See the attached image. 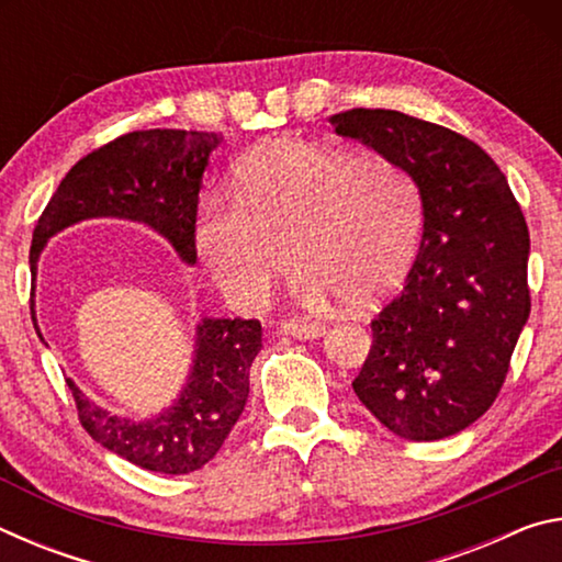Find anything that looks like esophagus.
Listing matches in <instances>:
<instances>
[{"instance_id": "34e87169", "label": "esophagus", "mask_w": 562, "mask_h": 562, "mask_svg": "<svg viewBox=\"0 0 562 562\" xmlns=\"http://www.w3.org/2000/svg\"><path fill=\"white\" fill-rule=\"evenodd\" d=\"M280 329L284 335L297 337V339H315L325 331V325H319L315 319H282Z\"/></svg>"}]
</instances>
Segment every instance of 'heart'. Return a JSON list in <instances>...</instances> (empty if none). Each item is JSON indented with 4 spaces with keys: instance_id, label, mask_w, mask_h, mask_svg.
<instances>
[{
    "instance_id": "heart-1",
    "label": "heart",
    "mask_w": 562,
    "mask_h": 562,
    "mask_svg": "<svg viewBox=\"0 0 562 562\" xmlns=\"http://www.w3.org/2000/svg\"><path fill=\"white\" fill-rule=\"evenodd\" d=\"M422 227L424 195L408 168L282 138L243 160L235 198H203L195 240L243 307L268 297L290 252L300 297L372 304L412 268Z\"/></svg>"
}]
</instances>
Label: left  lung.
<instances>
[{
    "label": "left lung",
    "instance_id": "1",
    "mask_svg": "<svg viewBox=\"0 0 562 562\" xmlns=\"http://www.w3.org/2000/svg\"><path fill=\"white\" fill-rule=\"evenodd\" d=\"M329 121L412 170L424 195L414 268L372 319L351 386L402 439H446L486 414L506 382L530 315L526 217L496 160L461 133L386 109Z\"/></svg>",
    "mask_w": 562,
    "mask_h": 562
}]
</instances>
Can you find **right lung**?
<instances>
[{
	"label": "right lung",
	"mask_w": 562,
	"mask_h": 562,
	"mask_svg": "<svg viewBox=\"0 0 562 562\" xmlns=\"http://www.w3.org/2000/svg\"><path fill=\"white\" fill-rule=\"evenodd\" d=\"M223 133L148 128L93 148L56 188L36 221L30 265L46 240L87 217H128L146 223L195 262V221L201 178ZM262 347L260 319H203L195 361L178 404L154 422L133 424L93 406L71 379L76 412L93 441L156 473H193L221 451L250 392V364Z\"/></svg>",
	"instance_id": "add662e5"
}]
</instances>
